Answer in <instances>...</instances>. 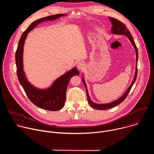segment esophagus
<instances>
[{
  "mask_svg": "<svg viewBox=\"0 0 154 154\" xmlns=\"http://www.w3.org/2000/svg\"><path fill=\"white\" fill-rule=\"evenodd\" d=\"M77 67L79 70L82 71L85 69V64L83 61H79L77 65Z\"/></svg>",
  "mask_w": 154,
  "mask_h": 154,
  "instance_id": "esophagus-1",
  "label": "esophagus"
}]
</instances>
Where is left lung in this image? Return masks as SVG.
Masks as SVG:
<instances>
[{"label":"left lung","mask_w":154,"mask_h":154,"mask_svg":"<svg viewBox=\"0 0 154 154\" xmlns=\"http://www.w3.org/2000/svg\"><path fill=\"white\" fill-rule=\"evenodd\" d=\"M108 18H109V20H110L111 23L112 24L111 33L115 34V35H125V36H126L128 38L130 41L131 42V45H133V46H134V48L135 49V52H136V60H137L136 63H137V64H136L135 73V75H134V77L133 81H132V82H131V83L130 84V86L128 88L127 90H126V91L124 93V94L120 98H119L118 99H117V100H116L115 101H113V102H112L110 103H96L93 102L91 100V99H90V96H89V94H88V89H87V86H86V84L85 83L84 77H82V79L83 83V84H84V85H85V86L86 88V93L88 101L89 104L93 108L97 109H101V110H103V109H109V108H112L113 107H115V106L118 105V104L121 103L122 102H123L124 100V99L127 96L128 93L130 92V90L131 88V87H132L133 85L134 84V83H135V80L137 79V72H138V71H137V63H138V53L137 48L136 46V45H135V42L134 41V39H133L132 36H131L129 30L127 29L125 26L122 23H121V22H120L118 19H115L113 17H108Z\"/></svg>","instance_id":"1"}]
</instances>
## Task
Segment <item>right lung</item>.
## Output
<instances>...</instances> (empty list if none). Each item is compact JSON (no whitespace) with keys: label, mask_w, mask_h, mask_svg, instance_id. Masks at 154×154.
I'll use <instances>...</instances> for the list:
<instances>
[{"label":"right lung","mask_w":154,"mask_h":154,"mask_svg":"<svg viewBox=\"0 0 154 154\" xmlns=\"http://www.w3.org/2000/svg\"><path fill=\"white\" fill-rule=\"evenodd\" d=\"M66 16V14H58L42 17L33 23L21 35L16 52L15 59L17 68V75L19 82L24 88L30 100L36 106L50 111H57L61 109L65 103L66 93L70 79L74 75H79L75 67L57 78L51 86L45 89H39L31 84L27 80L23 67V51L25 41L28 33L39 24L45 21H51Z\"/></svg>","instance_id":"obj_1"}]
</instances>
